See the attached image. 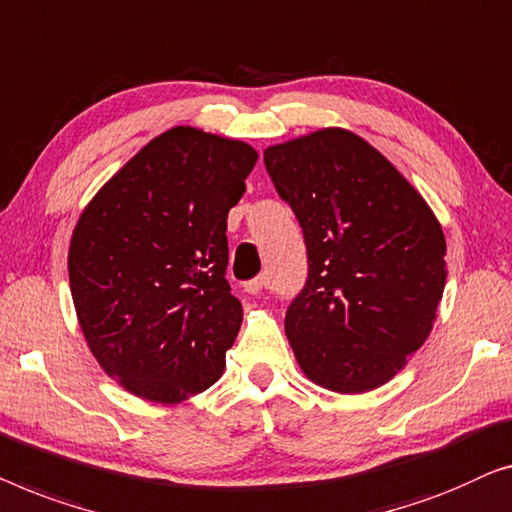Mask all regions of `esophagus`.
<instances>
[{
  "mask_svg": "<svg viewBox=\"0 0 512 512\" xmlns=\"http://www.w3.org/2000/svg\"><path fill=\"white\" fill-rule=\"evenodd\" d=\"M243 287H246L248 294H262L266 287H269V276H259L255 280H248Z\"/></svg>",
  "mask_w": 512,
  "mask_h": 512,
  "instance_id": "1",
  "label": "esophagus"
}]
</instances>
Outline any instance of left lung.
<instances>
[{
    "instance_id": "obj_1",
    "label": "left lung",
    "mask_w": 512,
    "mask_h": 512,
    "mask_svg": "<svg viewBox=\"0 0 512 512\" xmlns=\"http://www.w3.org/2000/svg\"><path fill=\"white\" fill-rule=\"evenodd\" d=\"M308 250L285 334L308 380L385 385L422 348L445 287V236L420 192L362 136L325 127L264 150Z\"/></svg>"
}]
</instances>
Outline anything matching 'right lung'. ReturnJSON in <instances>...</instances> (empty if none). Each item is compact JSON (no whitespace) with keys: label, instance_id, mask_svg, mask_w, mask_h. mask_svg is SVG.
Segmentation results:
<instances>
[{"label":"right lung","instance_id":"obj_1","mask_svg":"<svg viewBox=\"0 0 512 512\" xmlns=\"http://www.w3.org/2000/svg\"><path fill=\"white\" fill-rule=\"evenodd\" d=\"M257 157L239 139L171 127L83 208L69 243L76 318L134 397L178 403L222 376L243 320L225 278L227 213Z\"/></svg>","mask_w":512,"mask_h":512}]
</instances>
